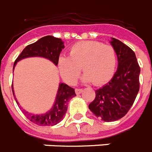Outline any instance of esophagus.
<instances>
[{
  "label": "esophagus",
  "instance_id": "1",
  "mask_svg": "<svg viewBox=\"0 0 152 152\" xmlns=\"http://www.w3.org/2000/svg\"><path fill=\"white\" fill-rule=\"evenodd\" d=\"M82 91H83V89H80V88H76V89H75V93H76L77 94H80Z\"/></svg>",
  "mask_w": 152,
  "mask_h": 152
}]
</instances>
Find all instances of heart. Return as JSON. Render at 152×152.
Listing matches in <instances>:
<instances>
[{
	"label": "heart",
	"instance_id": "obj_1",
	"mask_svg": "<svg viewBox=\"0 0 152 152\" xmlns=\"http://www.w3.org/2000/svg\"><path fill=\"white\" fill-rule=\"evenodd\" d=\"M116 64L113 47L95 41L75 43L70 48L69 57L61 56L58 61L61 77L70 84L77 81L81 69L86 81L96 86L106 84L113 77Z\"/></svg>",
	"mask_w": 152,
	"mask_h": 152
}]
</instances>
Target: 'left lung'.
<instances>
[{
	"label": "left lung",
	"instance_id": "obj_1",
	"mask_svg": "<svg viewBox=\"0 0 152 152\" xmlns=\"http://www.w3.org/2000/svg\"><path fill=\"white\" fill-rule=\"evenodd\" d=\"M111 44L117 55V71L106 85L95 91L96 96L88 107L96 117L105 122L123 117L134 103L140 87V67L135 52L115 38Z\"/></svg>",
	"mask_w": 152,
	"mask_h": 152
}]
</instances>
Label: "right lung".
<instances>
[{
	"label": "right lung",
	"mask_w": 152,
	"mask_h": 152,
	"mask_svg": "<svg viewBox=\"0 0 152 152\" xmlns=\"http://www.w3.org/2000/svg\"><path fill=\"white\" fill-rule=\"evenodd\" d=\"M63 48L64 45L61 39L56 38L52 36H44L34 43L26 46V48L22 51V52L19 55L17 59L14 61L13 69L18 61L24 58L33 57V56H41V57L46 58L48 59L51 60L56 65H57L59 55ZM12 91L16 100L13 90V84H12ZM75 96H76L75 89L69 87L68 84L61 83L59 84L54 107L49 112L43 115H33L22 110L23 113L29 121L35 124L42 126H54L61 121L68 110V102L71 98L74 97ZM16 102L19 106V103L17 100Z\"/></svg>",
	"instance_id": "add662e5"
}]
</instances>
